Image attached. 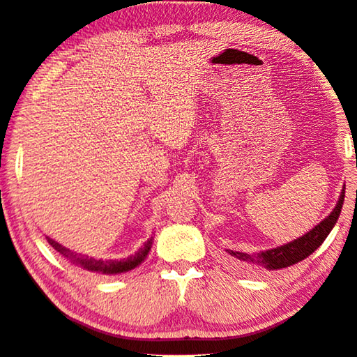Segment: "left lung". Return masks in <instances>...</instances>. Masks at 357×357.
<instances>
[{
    "label": "left lung",
    "instance_id": "obj_1",
    "mask_svg": "<svg viewBox=\"0 0 357 357\" xmlns=\"http://www.w3.org/2000/svg\"><path fill=\"white\" fill-rule=\"evenodd\" d=\"M344 200V185L342 189L340 199H338L335 208L326 219H322L316 227L311 229L307 234L302 235L301 238L292 240L286 245L276 246L273 250L260 251V252H240L225 250L229 254L230 265L238 271H248V273H257V271L264 270H280L291 267V265L301 262V260L307 259L310 254H313L318 248L322 245V241L327 238L331 234L333 225L337 224L338 216L342 213Z\"/></svg>",
    "mask_w": 357,
    "mask_h": 357
}]
</instances>
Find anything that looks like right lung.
<instances>
[{"label":"right lung","instance_id":"add662e5","mask_svg":"<svg viewBox=\"0 0 357 357\" xmlns=\"http://www.w3.org/2000/svg\"><path fill=\"white\" fill-rule=\"evenodd\" d=\"M49 245L54 248L55 251H59L60 254H63L66 259H70L73 264L81 265L82 268H86L89 271H97V273H103V275H117V273H126V271H130L133 268H137L139 264L144 262V259L148 257V254L151 251L152 246V236L144 243L143 248L130 256L127 259L122 260H103V259H93L89 256H81V254L71 252L70 250H66L65 246H61L60 243H56L55 240L50 238V236H46Z\"/></svg>","mask_w":357,"mask_h":357}]
</instances>
